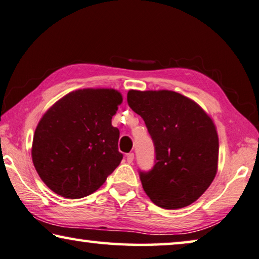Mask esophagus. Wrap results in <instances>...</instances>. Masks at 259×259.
<instances>
[{"label": "esophagus", "mask_w": 259, "mask_h": 259, "mask_svg": "<svg viewBox=\"0 0 259 259\" xmlns=\"http://www.w3.org/2000/svg\"><path fill=\"white\" fill-rule=\"evenodd\" d=\"M126 159H127V162L132 163L133 160H134V154H133V153H128V154L126 155Z\"/></svg>", "instance_id": "esophagus-1"}]
</instances>
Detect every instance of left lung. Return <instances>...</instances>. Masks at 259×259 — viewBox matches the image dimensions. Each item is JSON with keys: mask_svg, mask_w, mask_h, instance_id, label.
<instances>
[{"mask_svg": "<svg viewBox=\"0 0 259 259\" xmlns=\"http://www.w3.org/2000/svg\"><path fill=\"white\" fill-rule=\"evenodd\" d=\"M127 102L144 119L155 146L154 167L140 173L145 193L163 209L194 203L219 168V136L211 117L193 99L169 90H130Z\"/></svg>", "mask_w": 259, "mask_h": 259, "instance_id": "left-lung-1", "label": "left lung"}]
</instances>
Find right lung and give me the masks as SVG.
<instances>
[{
  "label": "right lung",
  "mask_w": 259,
  "mask_h": 259,
  "mask_svg": "<svg viewBox=\"0 0 259 259\" xmlns=\"http://www.w3.org/2000/svg\"><path fill=\"white\" fill-rule=\"evenodd\" d=\"M122 103L114 89H79L57 100L40 118L31 157L42 181L66 198L95 193L119 166V130L112 117Z\"/></svg>",
  "instance_id": "1"
}]
</instances>
